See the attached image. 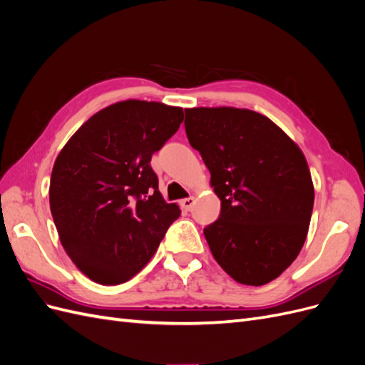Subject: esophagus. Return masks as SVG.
Wrapping results in <instances>:
<instances>
[{
	"label": "esophagus",
	"mask_w": 365,
	"mask_h": 365,
	"mask_svg": "<svg viewBox=\"0 0 365 365\" xmlns=\"http://www.w3.org/2000/svg\"><path fill=\"white\" fill-rule=\"evenodd\" d=\"M180 205H181L184 210H190V208L195 205V197L190 196V197H185V200H181V201H180Z\"/></svg>",
	"instance_id": "esophagus-1"
}]
</instances>
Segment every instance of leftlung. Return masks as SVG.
Returning <instances> with one entry per match:
<instances>
[{"mask_svg":"<svg viewBox=\"0 0 365 365\" xmlns=\"http://www.w3.org/2000/svg\"><path fill=\"white\" fill-rule=\"evenodd\" d=\"M184 126L220 200L219 219L204 228L215 260L242 284L277 279L311 224L314 184L302 149L250 109L190 108Z\"/></svg>","mask_w":365,"mask_h":365,"instance_id":"obj_1","label":"left lung"}]
</instances>
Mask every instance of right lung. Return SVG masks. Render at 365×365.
Instances as JSON below:
<instances>
[{
	"label": "right lung",
	"mask_w": 365,
	"mask_h": 365,
	"mask_svg": "<svg viewBox=\"0 0 365 365\" xmlns=\"http://www.w3.org/2000/svg\"><path fill=\"white\" fill-rule=\"evenodd\" d=\"M182 118L178 106L118 102L88 118L59 152L48 190L51 216L63 250L93 282L134 277L181 215L163 200L150 158Z\"/></svg>",
	"instance_id": "obj_1"
}]
</instances>
